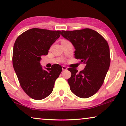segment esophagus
<instances>
[{
	"label": "esophagus",
	"instance_id": "1",
	"mask_svg": "<svg viewBox=\"0 0 126 126\" xmlns=\"http://www.w3.org/2000/svg\"><path fill=\"white\" fill-rule=\"evenodd\" d=\"M62 69H63V70H66L67 68L65 66H62Z\"/></svg>",
	"mask_w": 126,
	"mask_h": 126
}]
</instances>
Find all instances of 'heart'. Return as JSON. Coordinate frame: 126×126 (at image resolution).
<instances>
[{"instance_id":"b5f03b06","label":"heart","mask_w":126,"mask_h":126,"mask_svg":"<svg viewBox=\"0 0 126 126\" xmlns=\"http://www.w3.org/2000/svg\"><path fill=\"white\" fill-rule=\"evenodd\" d=\"M64 41H66V40H65V39H63V40H62L61 42H64Z\"/></svg>"}]
</instances>
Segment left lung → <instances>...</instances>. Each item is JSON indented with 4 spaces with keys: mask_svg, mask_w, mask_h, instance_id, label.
I'll list each match as a JSON object with an SVG mask.
<instances>
[{
    "mask_svg": "<svg viewBox=\"0 0 126 126\" xmlns=\"http://www.w3.org/2000/svg\"><path fill=\"white\" fill-rule=\"evenodd\" d=\"M61 35L72 43L75 58L85 65L80 72L76 68H68L72 74L68 80L70 91L79 97H91L100 88L109 69L108 43L99 32L90 29L63 30Z\"/></svg>",
    "mask_w": 126,
    "mask_h": 126,
    "instance_id": "1",
    "label": "left lung"
}]
</instances>
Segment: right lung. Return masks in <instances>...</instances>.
<instances>
[{
  "label": "right lung",
  "instance_id": "add662e5",
  "mask_svg": "<svg viewBox=\"0 0 126 126\" xmlns=\"http://www.w3.org/2000/svg\"><path fill=\"white\" fill-rule=\"evenodd\" d=\"M60 34V31L33 28L23 32L15 41L14 69L22 88L32 99L42 100L47 97L62 71L58 64L43 69L40 63L41 57L48 54Z\"/></svg>",
  "mask_w": 126,
  "mask_h": 126
}]
</instances>
